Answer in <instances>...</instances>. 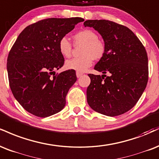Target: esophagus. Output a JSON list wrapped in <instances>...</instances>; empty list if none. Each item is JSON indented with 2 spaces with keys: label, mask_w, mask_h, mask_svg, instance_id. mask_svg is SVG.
<instances>
[{
  "label": "esophagus",
  "mask_w": 159,
  "mask_h": 159,
  "mask_svg": "<svg viewBox=\"0 0 159 159\" xmlns=\"http://www.w3.org/2000/svg\"><path fill=\"white\" fill-rule=\"evenodd\" d=\"M82 75H83V73H81V72H76V76H77V78L81 77Z\"/></svg>",
  "instance_id": "34e87169"
}]
</instances>
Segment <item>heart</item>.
<instances>
[{"mask_svg":"<svg viewBox=\"0 0 159 159\" xmlns=\"http://www.w3.org/2000/svg\"><path fill=\"white\" fill-rule=\"evenodd\" d=\"M98 35L91 30H84L73 36L76 44H83L82 56L69 59L65 62L66 70H75L79 72H84L93 63V59H100L104 56L106 46L104 41L98 39ZM58 49L63 56L68 58L72 52V44L67 38H61L58 42Z\"/></svg>","mask_w":159,"mask_h":159,"instance_id":"b5f03b06","label":"heart"}]
</instances>
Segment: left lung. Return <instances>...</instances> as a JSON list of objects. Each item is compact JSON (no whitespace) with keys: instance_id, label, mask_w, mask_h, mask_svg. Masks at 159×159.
<instances>
[{"instance_id":"8db88e82","label":"left lung","mask_w":159,"mask_h":159,"mask_svg":"<svg viewBox=\"0 0 159 159\" xmlns=\"http://www.w3.org/2000/svg\"><path fill=\"white\" fill-rule=\"evenodd\" d=\"M84 26L95 29L106 46L104 55L94 67L103 75H88L91 80L87 89L88 104L107 116L125 113L139 100L148 81L144 47L129 28L110 20H87Z\"/></svg>"}]
</instances>
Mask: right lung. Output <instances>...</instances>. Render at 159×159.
<instances>
[{
    "label": "right lung",
    "mask_w": 159,
    "mask_h": 159,
    "mask_svg": "<svg viewBox=\"0 0 159 159\" xmlns=\"http://www.w3.org/2000/svg\"><path fill=\"white\" fill-rule=\"evenodd\" d=\"M84 20L81 18L40 20L20 32L9 52L7 67L11 90L19 104L34 116L48 117L65 107L66 95L77 77L75 70L55 74V70L64 63L58 42Z\"/></svg>",
    "instance_id": "add662e5"
}]
</instances>
